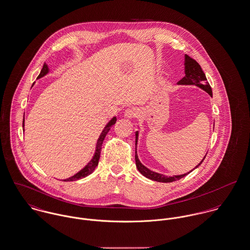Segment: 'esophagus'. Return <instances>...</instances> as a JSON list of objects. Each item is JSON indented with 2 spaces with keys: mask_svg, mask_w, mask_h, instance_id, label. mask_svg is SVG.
<instances>
[{
  "mask_svg": "<svg viewBox=\"0 0 250 250\" xmlns=\"http://www.w3.org/2000/svg\"><path fill=\"white\" fill-rule=\"evenodd\" d=\"M137 114H138V111L136 108H128L124 113V115L127 118H134V117H136Z\"/></svg>",
  "mask_w": 250,
  "mask_h": 250,
  "instance_id": "esophagus-1",
  "label": "esophagus"
}]
</instances>
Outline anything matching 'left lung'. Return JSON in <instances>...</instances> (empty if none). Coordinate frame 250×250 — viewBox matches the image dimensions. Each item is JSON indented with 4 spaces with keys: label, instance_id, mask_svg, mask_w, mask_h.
<instances>
[{
    "label": "left lung",
    "instance_id": "8db88e82",
    "mask_svg": "<svg viewBox=\"0 0 250 250\" xmlns=\"http://www.w3.org/2000/svg\"><path fill=\"white\" fill-rule=\"evenodd\" d=\"M184 66H185V76L182 78V80H180L178 82L179 85H196L198 87H200L201 89H203L204 91L208 92L211 96H212V89L209 85V83L207 82V79H206V76H205V72L203 71V69L201 68L200 64L194 60L193 58H191L190 56H188L187 54H185V62H184ZM137 137H138V132L136 133V142H137ZM207 155V154H206ZM205 155V157H206ZM204 159L196 166V168H198L202 163L203 161L205 160ZM136 165L137 167V170L146 178L152 180V181H155V182H175V181H179L182 179L183 177H185L186 175H188L189 173L187 174H183V175H180V176H173V177H167V176H163V175H160L158 173H155L151 170H149L148 168H146L145 166H143L140 161L138 160L137 158V155H136ZM195 169V168H194Z\"/></svg>",
    "mask_w": 250,
    "mask_h": 250
}]
</instances>
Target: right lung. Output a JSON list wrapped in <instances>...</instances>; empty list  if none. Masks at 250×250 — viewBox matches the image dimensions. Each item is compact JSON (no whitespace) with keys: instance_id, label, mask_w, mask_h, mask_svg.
I'll list each match as a JSON object with an SVG mask.
<instances>
[{"instance_id":"obj_1","label":"right lung","mask_w":250,"mask_h":250,"mask_svg":"<svg viewBox=\"0 0 250 250\" xmlns=\"http://www.w3.org/2000/svg\"><path fill=\"white\" fill-rule=\"evenodd\" d=\"M47 71H48V68H47V66H46V64L45 63L44 66H43V68L41 69V72H40L38 78L43 77L44 75H45V74L47 73ZM115 121H116V117H114V118L107 124V126L104 128V130L102 131L101 135H100L98 140H97L95 154H94V156H93V158H92L91 161H90L80 172H78L77 174H75L74 176H72V177H70V178H68V179L63 180L64 182H73V181L80 180V179H82V178H85V177L89 176L90 174H91V173L94 171V169H95L96 166L98 165V160H99V158H100V152H101V147H102L103 140H104L106 135L109 133V131L111 130V127H112L113 125H114Z\"/></svg>"}]
</instances>
